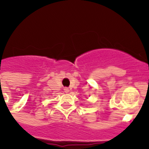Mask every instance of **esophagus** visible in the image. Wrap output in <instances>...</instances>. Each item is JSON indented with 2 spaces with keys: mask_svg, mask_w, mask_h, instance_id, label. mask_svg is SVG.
Masks as SVG:
<instances>
[{
  "mask_svg": "<svg viewBox=\"0 0 149 149\" xmlns=\"http://www.w3.org/2000/svg\"><path fill=\"white\" fill-rule=\"evenodd\" d=\"M64 90H65V93H68V91H69V90H68V88H65V89H64Z\"/></svg>",
  "mask_w": 149,
  "mask_h": 149,
  "instance_id": "1",
  "label": "esophagus"
}]
</instances>
